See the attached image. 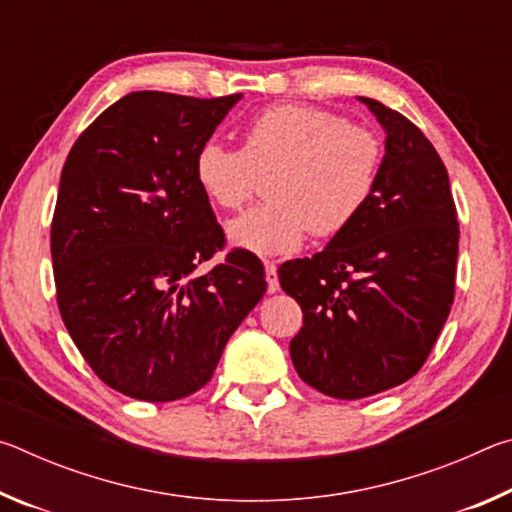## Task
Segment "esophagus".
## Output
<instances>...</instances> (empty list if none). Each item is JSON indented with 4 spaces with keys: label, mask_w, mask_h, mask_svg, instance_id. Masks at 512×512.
Returning a JSON list of instances; mask_svg holds the SVG:
<instances>
[{
    "label": "esophagus",
    "mask_w": 512,
    "mask_h": 512,
    "mask_svg": "<svg viewBox=\"0 0 512 512\" xmlns=\"http://www.w3.org/2000/svg\"><path fill=\"white\" fill-rule=\"evenodd\" d=\"M264 271H266V284H268V293L280 291V280H277V266L273 262H264Z\"/></svg>",
    "instance_id": "1"
}]
</instances>
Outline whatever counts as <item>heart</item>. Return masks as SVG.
<instances>
[{"label": "heart", "mask_w": 512, "mask_h": 512, "mask_svg": "<svg viewBox=\"0 0 512 512\" xmlns=\"http://www.w3.org/2000/svg\"><path fill=\"white\" fill-rule=\"evenodd\" d=\"M384 144L368 126L307 103L264 108L246 121L241 149L205 142L194 178L212 207L235 212L266 180L268 201L228 225L235 246L277 255L296 250L311 230L334 237L357 221L375 192Z\"/></svg>", "instance_id": "1"}]
</instances>
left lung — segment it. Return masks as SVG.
Masks as SVG:
<instances>
[{"instance_id": "left-lung-1", "label": "left lung", "mask_w": 512, "mask_h": 512, "mask_svg": "<svg viewBox=\"0 0 512 512\" xmlns=\"http://www.w3.org/2000/svg\"><path fill=\"white\" fill-rule=\"evenodd\" d=\"M386 128L375 192L314 257L280 266L302 309L291 339L300 379L336 400L409 381L454 305L458 219L445 162L411 119L361 97Z\"/></svg>"}]
</instances>
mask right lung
<instances>
[{
    "mask_svg": "<svg viewBox=\"0 0 512 512\" xmlns=\"http://www.w3.org/2000/svg\"><path fill=\"white\" fill-rule=\"evenodd\" d=\"M239 97L131 92L63 164L51 219L60 316L94 375L135 400L201 391L266 291L262 262L244 248L196 273L225 235L194 158Z\"/></svg>",
    "mask_w": 512,
    "mask_h": 512,
    "instance_id": "right-lung-1",
    "label": "right lung"
}]
</instances>
